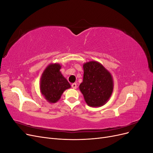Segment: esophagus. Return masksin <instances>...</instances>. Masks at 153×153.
Segmentation results:
<instances>
[{"instance_id":"esophagus-1","label":"esophagus","mask_w":153,"mask_h":153,"mask_svg":"<svg viewBox=\"0 0 153 153\" xmlns=\"http://www.w3.org/2000/svg\"><path fill=\"white\" fill-rule=\"evenodd\" d=\"M71 87H72V88H73V89H76V84L74 83V84H73L71 85Z\"/></svg>"}]
</instances>
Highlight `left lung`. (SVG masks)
<instances>
[{"instance_id":"left-lung-1","label":"left lung","mask_w":153,"mask_h":153,"mask_svg":"<svg viewBox=\"0 0 153 153\" xmlns=\"http://www.w3.org/2000/svg\"><path fill=\"white\" fill-rule=\"evenodd\" d=\"M84 78L79 85L86 103L100 107L108 102L114 89L111 73L101 63L92 61L83 64Z\"/></svg>"}]
</instances>
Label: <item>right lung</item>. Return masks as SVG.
<instances>
[{
    "label": "right lung",
    "mask_w": 153,
    "mask_h": 153,
    "mask_svg": "<svg viewBox=\"0 0 153 153\" xmlns=\"http://www.w3.org/2000/svg\"><path fill=\"white\" fill-rule=\"evenodd\" d=\"M58 63L50 64L41 75L39 88L41 93L50 103H55L61 98L64 91L71 87L60 69Z\"/></svg>",
    "instance_id": "right-lung-1"
}]
</instances>
